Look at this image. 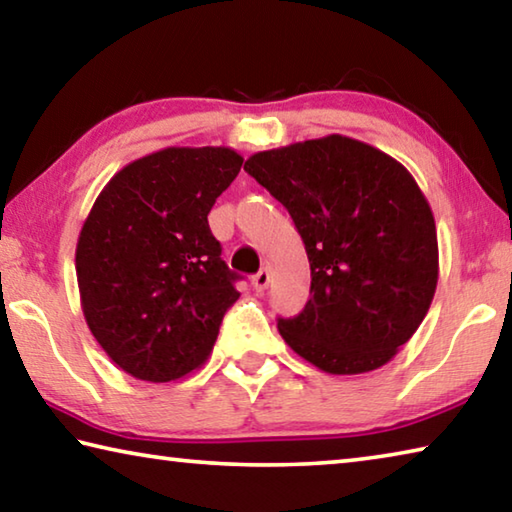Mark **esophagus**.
Returning a JSON list of instances; mask_svg holds the SVG:
<instances>
[{
  "label": "esophagus",
  "mask_w": 512,
  "mask_h": 512,
  "mask_svg": "<svg viewBox=\"0 0 512 512\" xmlns=\"http://www.w3.org/2000/svg\"><path fill=\"white\" fill-rule=\"evenodd\" d=\"M268 282H271V273H268V268H262V271L253 275L255 291H264L268 287Z\"/></svg>",
  "instance_id": "1"
}]
</instances>
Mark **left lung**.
I'll use <instances>...</instances> for the list:
<instances>
[{
	"label": "left lung",
	"instance_id": "8db88e82",
	"mask_svg": "<svg viewBox=\"0 0 512 512\" xmlns=\"http://www.w3.org/2000/svg\"><path fill=\"white\" fill-rule=\"evenodd\" d=\"M244 169L287 207L309 257L311 298L277 318L282 339L329 375L391 361L438 284L436 223L411 173L343 135L255 153Z\"/></svg>",
	"mask_w": 512,
	"mask_h": 512
}]
</instances>
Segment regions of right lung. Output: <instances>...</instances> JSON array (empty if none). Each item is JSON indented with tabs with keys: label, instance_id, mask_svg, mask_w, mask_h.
Segmentation results:
<instances>
[{
	"label": "right lung",
	"instance_id": "right-lung-1",
	"mask_svg": "<svg viewBox=\"0 0 512 512\" xmlns=\"http://www.w3.org/2000/svg\"><path fill=\"white\" fill-rule=\"evenodd\" d=\"M244 164L225 146H169L103 187L76 244L83 316L137 379H180L212 352L239 298L207 214Z\"/></svg>",
	"mask_w": 512,
	"mask_h": 512
}]
</instances>
